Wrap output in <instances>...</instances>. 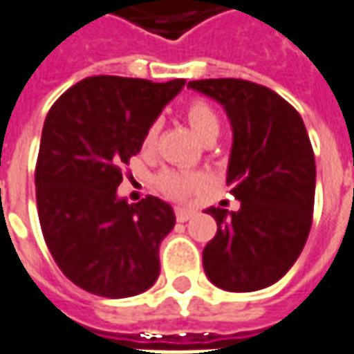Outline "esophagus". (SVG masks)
<instances>
[{"instance_id": "34e87169", "label": "esophagus", "mask_w": 354, "mask_h": 354, "mask_svg": "<svg viewBox=\"0 0 354 354\" xmlns=\"http://www.w3.org/2000/svg\"><path fill=\"white\" fill-rule=\"evenodd\" d=\"M194 213H196V209L192 207H176V218L180 223H186L187 218L194 217Z\"/></svg>"}]
</instances>
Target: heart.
<instances>
[{"mask_svg":"<svg viewBox=\"0 0 354 354\" xmlns=\"http://www.w3.org/2000/svg\"><path fill=\"white\" fill-rule=\"evenodd\" d=\"M187 126L192 127V131L196 133L201 141H207L211 137L218 136V118L215 110L209 106L205 100H192L184 110ZM158 127L157 124H151L147 127L145 136H143V149H151L155 145ZM158 187L172 197H187L201 186V176H197L194 172H180V170H165L157 178Z\"/></svg>","mask_w":354,"mask_h":354,"instance_id":"obj_1","label":"heart"}]
</instances>
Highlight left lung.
I'll list each match as a JSON object with an SVG mask.
<instances>
[{
    "label": "left lung",
    "instance_id": "8db88e82",
    "mask_svg": "<svg viewBox=\"0 0 354 354\" xmlns=\"http://www.w3.org/2000/svg\"><path fill=\"white\" fill-rule=\"evenodd\" d=\"M221 102L232 126L227 186L240 209L209 207L217 234L203 248L209 281L230 292L266 288L292 268L306 244L316 160L304 122L283 96L244 79L189 81Z\"/></svg>",
    "mask_w": 354,
    "mask_h": 354
}]
</instances>
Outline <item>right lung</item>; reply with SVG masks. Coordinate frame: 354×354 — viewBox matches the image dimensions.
Masks as SVG:
<instances>
[{"label": "right lung", "mask_w": 354, "mask_h": 354, "mask_svg": "<svg viewBox=\"0 0 354 354\" xmlns=\"http://www.w3.org/2000/svg\"><path fill=\"white\" fill-rule=\"evenodd\" d=\"M184 85L86 77L46 116L35 170L40 227L57 268L91 295L136 297L160 273L158 246L174 211L155 196L127 203L116 189L147 127Z\"/></svg>", "instance_id": "obj_1"}]
</instances>
